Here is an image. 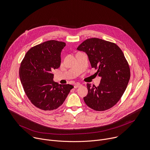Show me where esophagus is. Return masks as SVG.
I'll list each match as a JSON object with an SVG mask.
<instances>
[{
    "instance_id": "1",
    "label": "esophagus",
    "mask_w": 150,
    "mask_h": 150,
    "mask_svg": "<svg viewBox=\"0 0 150 150\" xmlns=\"http://www.w3.org/2000/svg\"><path fill=\"white\" fill-rule=\"evenodd\" d=\"M81 85H82L81 83H79V82H77V83H76L74 85V88H78V87H81Z\"/></svg>"
}]
</instances>
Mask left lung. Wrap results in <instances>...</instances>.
Listing matches in <instances>:
<instances>
[{"label":"left lung","mask_w":150,"mask_h":150,"mask_svg":"<svg viewBox=\"0 0 150 150\" xmlns=\"http://www.w3.org/2000/svg\"><path fill=\"white\" fill-rule=\"evenodd\" d=\"M78 50L87 53L92 68L101 77L98 87L87 83L83 100L96 111L110 109L120 99L130 79V68L122 50L115 43L97 38L83 41Z\"/></svg>","instance_id":"left-lung-1"}]
</instances>
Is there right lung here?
Segmentation results:
<instances>
[{
	"instance_id": "obj_1",
	"label": "right lung",
	"mask_w": 150,
	"mask_h": 150,
	"mask_svg": "<svg viewBox=\"0 0 150 150\" xmlns=\"http://www.w3.org/2000/svg\"><path fill=\"white\" fill-rule=\"evenodd\" d=\"M66 43L49 40L31 48L19 68V77L28 99L37 108L57 109L65 101L74 86L53 81L54 69L60 67V54Z\"/></svg>"
}]
</instances>
